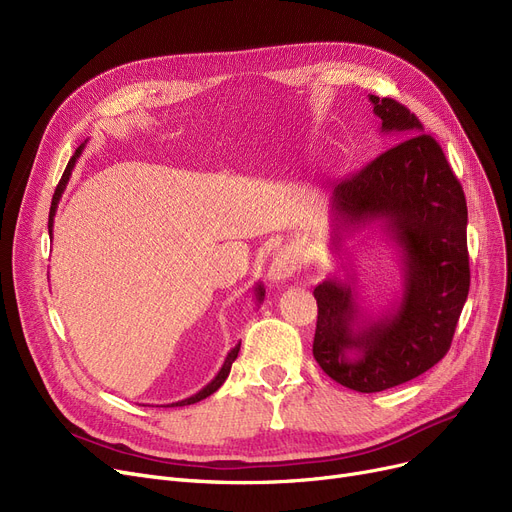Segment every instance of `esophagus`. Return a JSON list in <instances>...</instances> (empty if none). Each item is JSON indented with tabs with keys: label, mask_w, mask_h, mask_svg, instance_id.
Segmentation results:
<instances>
[{
	"label": "esophagus",
	"mask_w": 512,
	"mask_h": 512,
	"mask_svg": "<svg viewBox=\"0 0 512 512\" xmlns=\"http://www.w3.org/2000/svg\"><path fill=\"white\" fill-rule=\"evenodd\" d=\"M301 270V255L297 249L284 247L276 253L274 261L270 263V270H267V278L272 282H282L290 278L292 274H297Z\"/></svg>",
	"instance_id": "34e87169"
}]
</instances>
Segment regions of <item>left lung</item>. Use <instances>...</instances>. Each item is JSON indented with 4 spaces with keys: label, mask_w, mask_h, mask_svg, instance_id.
Segmentation results:
<instances>
[{
    "label": "left lung",
    "mask_w": 512,
    "mask_h": 512,
    "mask_svg": "<svg viewBox=\"0 0 512 512\" xmlns=\"http://www.w3.org/2000/svg\"><path fill=\"white\" fill-rule=\"evenodd\" d=\"M382 132L400 141L359 174L332 184L340 230L378 224L400 249L402 297L378 317L357 303L355 278L315 286L313 357L357 392H382L432 369L448 353L469 294L467 201L442 147L405 105L369 95Z\"/></svg>",
    "instance_id": "8db88e82"
}]
</instances>
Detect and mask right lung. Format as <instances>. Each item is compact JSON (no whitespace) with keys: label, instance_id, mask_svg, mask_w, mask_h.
I'll return each mask as SVG.
<instances>
[{"label":"right lung","instance_id":"obj_1","mask_svg":"<svg viewBox=\"0 0 512 512\" xmlns=\"http://www.w3.org/2000/svg\"><path fill=\"white\" fill-rule=\"evenodd\" d=\"M83 149H85V143L80 145V147L74 151V155L70 157L68 166H66L64 174H62V180H60V184H58V188H56V193H53L51 209H49V222H47L49 238H51V230H53V215H56V209H58V203H60V199H62L64 188H66V184H68V180H70V176H72V170H74V166H76V159L80 157V153H83ZM253 290H255V299H257V303H261V301H263V297H265V288H263V284H261V282H257V286H255ZM238 351H240V342H238V344L232 348V351L226 355V361H224L222 369L218 371V375H215V378H213L205 388H201L197 394L188 396V398H184V400L172 402V405H168V407H186V405H195V402H199V400H203V398L211 396L215 390H218V388L226 382L228 373H230V367H232V363H234V361H236V357H238Z\"/></svg>","mask_w":512,"mask_h":512}]
</instances>
